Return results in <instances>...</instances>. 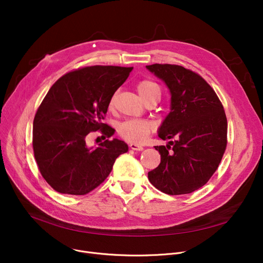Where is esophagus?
<instances>
[{"instance_id": "obj_1", "label": "esophagus", "mask_w": 263, "mask_h": 263, "mask_svg": "<svg viewBox=\"0 0 263 263\" xmlns=\"http://www.w3.org/2000/svg\"><path fill=\"white\" fill-rule=\"evenodd\" d=\"M129 147H130V149H132V150H136V151H142V150L144 149V147H143V146H141V145H137V144H134V143L130 144V145H129Z\"/></svg>"}]
</instances>
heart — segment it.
Wrapping results in <instances>:
<instances>
[{"mask_svg": "<svg viewBox=\"0 0 263 263\" xmlns=\"http://www.w3.org/2000/svg\"><path fill=\"white\" fill-rule=\"evenodd\" d=\"M137 91L142 98L147 101L151 97L161 95L159 85L154 81L143 80L137 84ZM114 104V97L109 101V106ZM155 123L148 119H127L120 122L117 127V133L127 142L141 144L146 141L148 135L154 131Z\"/></svg>", "mask_w": 263, "mask_h": 263, "instance_id": "heart-1", "label": "heart"}]
</instances>
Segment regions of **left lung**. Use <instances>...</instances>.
<instances>
[{"instance_id": "left-lung-1", "label": "left lung", "mask_w": 263, "mask_h": 263, "mask_svg": "<svg viewBox=\"0 0 263 263\" xmlns=\"http://www.w3.org/2000/svg\"><path fill=\"white\" fill-rule=\"evenodd\" d=\"M171 92V112L158 134L172 140L155 146L161 163L148 173L154 186L168 195L189 194L209 181L227 146V118L213 88L199 74L182 66H146Z\"/></svg>"}]
</instances>
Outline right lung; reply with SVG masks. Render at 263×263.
<instances>
[{
	"label": "right lung",
	"mask_w": 263,
	"mask_h": 263,
	"mask_svg": "<svg viewBox=\"0 0 263 263\" xmlns=\"http://www.w3.org/2000/svg\"><path fill=\"white\" fill-rule=\"evenodd\" d=\"M133 67L90 66L68 72L54 83L33 122V149L45 180L62 194L85 195L112 172L128 151L123 141L106 140L88 147V133L113 130L102 123L110 99Z\"/></svg>",
	"instance_id": "1"
}]
</instances>
